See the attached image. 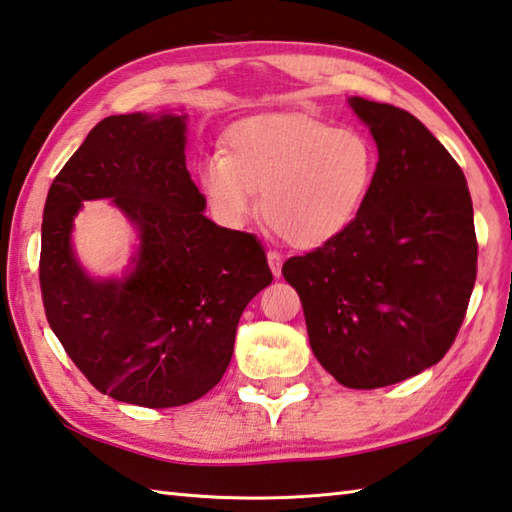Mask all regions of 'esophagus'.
I'll return each instance as SVG.
<instances>
[{
    "mask_svg": "<svg viewBox=\"0 0 512 512\" xmlns=\"http://www.w3.org/2000/svg\"><path fill=\"white\" fill-rule=\"evenodd\" d=\"M267 263L269 269H272L274 276H281V267H283V258L278 252H267Z\"/></svg>",
    "mask_w": 512,
    "mask_h": 512,
    "instance_id": "1",
    "label": "esophagus"
}]
</instances>
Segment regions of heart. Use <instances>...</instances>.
I'll use <instances>...</instances> for the list:
<instances>
[{
  "mask_svg": "<svg viewBox=\"0 0 512 512\" xmlns=\"http://www.w3.org/2000/svg\"><path fill=\"white\" fill-rule=\"evenodd\" d=\"M379 167L372 140L303 113H260L229 131L225 156L200 165V187L225 225L256 211L289 247L339 238L368 200Z\"/></svg>",
  "mask_w": 512,
  "mask_h": 512,
  "instance_id": "1",
  "label": "heart"
}]
</instances>
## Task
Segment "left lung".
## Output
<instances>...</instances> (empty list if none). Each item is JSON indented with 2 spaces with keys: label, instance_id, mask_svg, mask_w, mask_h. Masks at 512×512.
Returning <instances> with one entry per match:
<instances>
[{
  "label": "left lung",
  "instance_id": "8db88e82",
  "mask_svg": "<svg viewBox=\"0 0 512 512\" xmlns=\"http://www.w3.org/2000/svg\"><path fill=\"white\" fill-rule=\"evenodd\" d=\"M379 149L368 200L339 238L285 260L312 352L345 388L439 363L468 310L477 236L466 176L408 111L350 98Z\"/></svg>",
  "mask_w": 512,
  "mask_h": 512
}]
</instances>
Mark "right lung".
<instances>
[{
	"mask_svg": "<svg viewBox=\"0 0 512 512\" xmlns=\"http://www.w3.org/2000/svg\"><path fill=\"white\" fill-rule=\"evenodd\" d=\"M187 115H109L48 189L40 287L48 325L95 390L142 408L207 394L234 354L240 314L272 283L252 234L218 227L185 165ZM113 197L141 231L137 267L93 282L70 249L84 199Z\"/></svg>",
	"mask_w": 512,
	"mask_h": 512,
	"instance_id": "1",
	"label": "right lung"
}]
</instances>
